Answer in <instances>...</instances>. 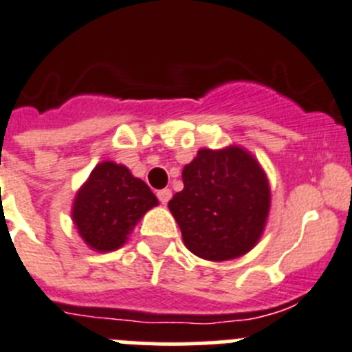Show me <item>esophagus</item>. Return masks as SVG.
I'll return each mask as SVG.
<instances>
[{
  "label": "esophagus",
  "mask_w": 352,
  "mask_h": 352,
  "mask_svg": "<svg viewBox=\"0 0 352 352\" xmlns=\"http://www.w3.org/2000/svg\"><path fill=\"white\" fill-rule=\"evenodd\" d=\"M156 195L161 205H166V203L170 201V198H172V191H170V189H161V191H157Z\"/></svg>",
  "instance_id": "1"
}]
</instances>
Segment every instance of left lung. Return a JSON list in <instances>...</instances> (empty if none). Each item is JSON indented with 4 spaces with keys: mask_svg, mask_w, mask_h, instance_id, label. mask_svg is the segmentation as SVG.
Wrapping results in <instances>:
<instances>
[{
    "mask_svg": "<svg viewBox=\"0 0 352 352\" xmlns=\"http://www.w3.org/2000/svg\"><path fill=\"white\" fill-rule=\"evenodd\" d=\"M168 208L189 252L205 261L248 254L264 234L271 187L257 157L238 144L198 151Z\"/></svg>",
    "mask_w": 352,
    "mask_h": 352,
    "instance_id": "left-lung-1",
    "label": "left lung"
}]
</instances>
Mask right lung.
<instances>
[{"label": "right lung", "instance_id": "obj_1", "mask_svg": "<svg viewBox=\"0 0 352 352\" xmlns=\"http://www.w3.org/2000/svg\"><path fill=\"white\" fill-rule=\"evenodd\" d=\"M147 184L128 166L102 161L91 170L72 199L71 219L90 250L114 252L128 241L139 221L157 206Z\"/></svg>", "mask_w": 352, "mask_h": 352}]
</instances>
